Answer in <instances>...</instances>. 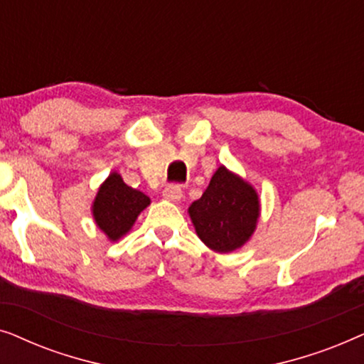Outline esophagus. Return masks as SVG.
<instances>
[{"mask_svg": "<svg viewBox=\"0 0 364 364\" xmlns=\"http://www.w3.org/2000/svg\"><path fill=\"white\" fill-rule=\"evenodd\" d=\"M162 197L166 198L168 202H181L182 198V188L178 186H168L164 188Z\"/></svg>", "mask_w": 364, "mask_h": 364, "instance_id": "34e87169", "label": "esophagus"}]
</instances>
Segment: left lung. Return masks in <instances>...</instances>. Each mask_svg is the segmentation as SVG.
<instances>
[{
	"instance_id": "left-lung-1",
	"label": "left lung",
	"mask_w": 364,
	"mask_h": 364,
	"mask_svg": "<svg viewBox=\"0 0 364 364\" xmlns=\"http://www.w3.org/2000/svg\"><path fill=\"white\" fill-rule=\"evenodd\" d=\"M257 188L238 173L220 166L207 191L188 207V217L198 238L217 253L242 248L257 230L260 218Z\"/></svg>"
}]
</instances>
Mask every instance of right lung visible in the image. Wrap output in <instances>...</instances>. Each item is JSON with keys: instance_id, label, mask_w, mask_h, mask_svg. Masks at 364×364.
<instances>
[{"instance_id": "1", "label": "right lung", "mask_w": 364, "mask_h": 364, "mask_svg": "<svg viewBox=\"0 0 364 364\" xmlns=\"http://www.w3.org/2000/svg\"><path fill=\"white\" fill-rule=\"evenodd\" d=\"M151 205V198L137 188L129 187L121 173L112 171L97 188L91 212L99 230L109 242L121 240L131 232L144 208Z\"/></svg>"}]
</instances>
